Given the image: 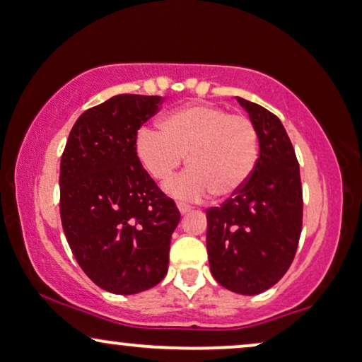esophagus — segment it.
Listing matches in <instances>:
<instances>
[{
    "instance_id": "34e87169",
    "label": "esophagus",
    "mask_w": 362,
    "mask_h": 362,
    "mask_svg": "<svg viewBox=\"0 0 362 362\" xmlns=\"http://www.w3.org/2000/svg\"><path fill=\"white\" fill-rule=\"evenodd\" d=\"M177 209H180L181 214H187L191 211V206L187 204H182V203H177Z\"/></svg>"
}]
</instances>
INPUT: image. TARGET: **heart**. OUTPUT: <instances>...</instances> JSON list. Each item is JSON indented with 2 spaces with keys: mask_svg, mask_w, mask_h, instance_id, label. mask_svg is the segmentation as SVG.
I'll use <instances>...</instances> for the list:
<instances>
[{
  "mask_svg": "<svg viewBox=\"0 0 362 362\" xmlns=\"http://www.w3.org/2000/svg\"><path fill=\"white\" fill-rule=\"evenodd\" d=\"M159 129L141 128L134 153L153 180H168L186 156L189 170L164 185L180 201H199L213 194L228 199L244 187L259 159V134L244 115H231L214 105H187L168 112Z\"/></svg>",
  "mask_w": 362,
  "mask_h": 362,
  "instance_id": "b5f03b06",
  "label": "heart"
}]
</instances>
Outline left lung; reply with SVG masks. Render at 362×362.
<instances>
[{"instance_id":"8db88e82","label":"left lung","mask_w":362,"mask_h":362,"mask_svg":"<svg viewBox=\"0 0 362 362\" xmlns=\"http://www.w3.org/2000/svg\"><path fill=\"white\" fill-rule=\"evenodd\" d=\"M259 134V159L250 181L219 208L206 211L211 274L233 293L255 296L289 269L303 228L299 164L278 116L236 96Z\"/></svg>"}]
</instances>
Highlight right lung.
<instances>
[{"instance_id":"add662e5","label":"right lung","mask_w":362,"mask_h":362,"mask_svg":"<svg viewBox=\"0 0 362 362\" xmlns=\"http://www.w3.org/2000/svg\"><path fill=\"white\" fill-rule=\"evenodd\" d=\"M161 96L118 95L84 111L59 168V213L78 264L112 294H138L168 273L181 214L134 153L141 124Z\"/></svg>"}]
</instances>
